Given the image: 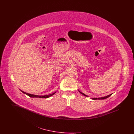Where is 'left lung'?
Masks as SVG:
<instances>
[{"label":"left lung","mask_w":134,"mask_h":134,"mask_svg":"<svg viewBox=\"0 0 134 134\" xmlns=\"http://www.w3.org/2000/svg\"><path fill=\"white\" fill-rule=\"evenodd\" d=\"M79 92H80V93H81L82 94H83V95H84V96H86L85 94H84L83 93L81 92L80 91H79ZM111 96V94H110V95H109V96H104V97H101V98H92V99H94V100L97 99H105V98H108V97H109L110 96Z\"/></svg>","instance_id":"8db88e82"}]
</instances>
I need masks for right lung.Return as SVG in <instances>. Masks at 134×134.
Listing matches in <instances>:
<instances>
[{
  "mask_svg": "<svg viewBox=\"0 0 134 134\" xmlns=\"http://www.w3.org/2000/svg\"><path fill=\"white\" fill-rule=\"evenodd\" d=\"M20 91L23 92V93H25V94H26V95H27L28 96H29L30 97H39V98H48V97H50L51 96H53V95H54L56 92H55V93H52V94H49V95H47V96H36V95H34V94H30V93H26L25 92H24V91H23V90H20Z\"/></svg>",
  "mask_w": 134,
  "mask_h": 134,
  "instance_id": "right-lung-1",
  "label": "right lung"
}]
</instances>
